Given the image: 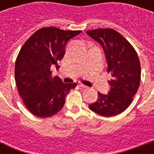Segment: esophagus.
<instances>
[{
	"label": "esophagus",
	"instance_id": "esophagus-1",
	"mask_svg": "<svg viewBox=\"0 0 154 154\" xmlns=\"http://www.w3.org/2000/svg\"><path fill=\"white\" fill-rule=\"evenodd\" d=\"M78 85H79L80 87H82V88H85V89H86V88H88V86H86V85H83L82 83H80V82H78Z\"/></svg>",
	"mask_w": 154,
	"mask_h": 154
}]
</instances>
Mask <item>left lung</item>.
<instances>
[{"instance_id":"left-lung-1","label":"left lung","mask_w":154,"mask_h":154,"mask_svg":"<svg viewBox=\"0 0 154 154\" xmlns=\"http://www.w3.org/2000/svg\"><path fill=\"white\" fill-rule=\"evenodd\" d=\"M86 33L102 46L107 60L110 89L107 94L98 92L97 100L89 105L96 113L112 117L129 107L137 92L141 81V65L138 56L130 43L112 29L88 30Z\"/></svg>"}]
</instances>
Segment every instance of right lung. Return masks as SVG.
Listing matches in <instances>:
<instances>
[{
    "mask_svg": "<svg viewBox=\"0 0 154 154\" xmlns=\"http://www.w3.org/2000/svg\"><path fill=\"white\" fill-rule=\"evenodd\" d=\"M82 31H65L55 27L40 29L25 42L15 63V81L26 108L45 118L57 113L76 83H63L52 77L51 68L65 56V46Z\"/></svg>",
    "mask_w": 154,
    "mask_h": 154,
    "instance_id": "add662e5",
    "label": "right lung"
}]
</instances>
